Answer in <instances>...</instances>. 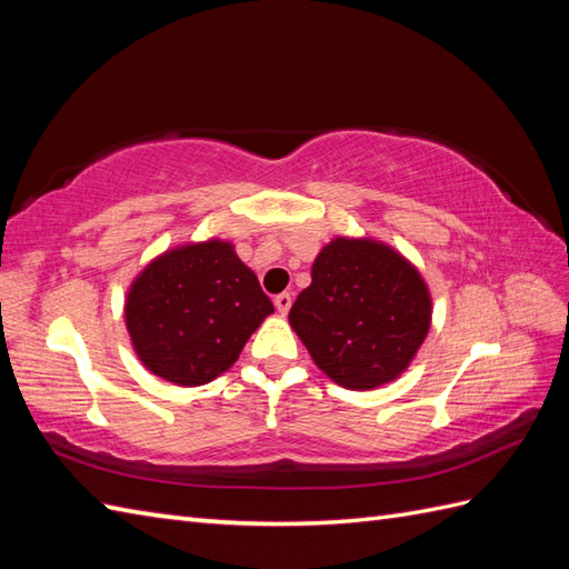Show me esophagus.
<instances>
[{"label": "esophagus", "instance_id": "34e87169", "mask_svg": "<svg viewBox=\"0 0 569 569\" xmlns=\"http://www.w3.org/2000/svg\"><path fill=\"white\" fill-rule=\"evenodd\" d=\"M291 303H293V296L291 293H278L273 298V306L278 310V316H288V310H291Z\"/></svg>", "mask_w": 569, "mask_h": 569}]
</instances>
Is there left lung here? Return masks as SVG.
Masks as SVG:
<instances>
[{
  "label": "left lung",
  "instance_id": "1",
  "mask_svg": "<svg viewBox=\"0 0 569 569\" xmlns=\"http://www.w3.org/2000/svg\"><path fill=\"white\" fill-rule=\"evenodd\" d=\"M310 286L288 312L316 367L352 391L396 381L432 322L426 278L371 237H335L312 261Z\"/></svg>",
  "mask_w": 569,
  "mask_h": 569
}]
</instances>
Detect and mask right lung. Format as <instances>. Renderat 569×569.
<instances>
[{"instance_id":"obj_1","label":"right lung","mask_w":569,"mask_h":569,"mask_svg":"<svg viewBox=\"0 0 569 569\" xmlns=\"http://www.w3.org/2000/svg\"><path fill=\"white\" fill-rule=\"evenodd\" d=\"M273 312L232 241H188L153 257L131 281L124 322L153 377L176 386L214 381Z\"/></svg>"}]
</instances>
